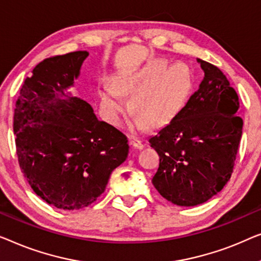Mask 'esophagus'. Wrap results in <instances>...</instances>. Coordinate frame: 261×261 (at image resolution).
<instances>
[{"instance_id":"34e87169","label":"esophagus","mask_w":261,"mask_h":261,"mask_svg":"<svg viewBox=\"0 0 261 261\" xmlns=\"http://www.w3.org/2000/svg\"><path fill=\"white\" fill-rule=\"evenodd\" d=\"M129 144L132 146V148L137 149V150H141L145 146L144 143H143L141 139H138V138H131Z\"/></svg>"}]
</instances>
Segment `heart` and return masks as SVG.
<instances>
[{
    "label": "heart",
    "mask_w": 261,
    "mask_h": 261,
    "mask_svg": "<svg viewBox=\"0 0 261 261\" xmlns=\"http://www.w3.org/2000/svg\"><path fill=\"white\" fill-rule=\"evenodd\" d=\"M192 86V73L185 62L166 66L163 60L150 61L143 67L120 73L113 79V87L99 93L105 118L111 124L120 123L127 109L120 94H131V106L150 127L167 125L181 110Z\"/></svg>",
    "instance_id": "b5f03b06"
}]
</instances>
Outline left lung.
<instances>
[{"instance_id":"1","label":"left lung","mask_w":261,"mask_h":261,"mask_svg":"<svg viewBox=\"0 0 261 261\" xmlns=\"http://www.w3.org/2000/svg\"><path fill=\"white\" fill-rule=\"evenodd\" d=\"M197 61L204 72L199 90L149 139L160 156L152 185L164 199L186 207L212 199L229 181L244 124L239 97L226 75Z\"/></svg>"}]
</instances>
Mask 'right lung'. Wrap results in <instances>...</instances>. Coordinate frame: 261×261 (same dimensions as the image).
<instances>
[{
	"label": "right lung",
	"mask_w": 261,
	"mask_h": 261,
	"mask_svg": "<svg viewBox=\"0 0 261 261\" xmlns=\"http://www.w3.org/2000/svg\"><path fill=\"white\" fill-rule=\"evenodd\" d=\"M87 57L89 52L78 50L36 65L14 111L16 155L24 177L36 195L65 211L93 203L129 153L125 135L98 120L85 100L64 92Z\"/></svg>",
	"instance_id": "1"
}]
</instances>
